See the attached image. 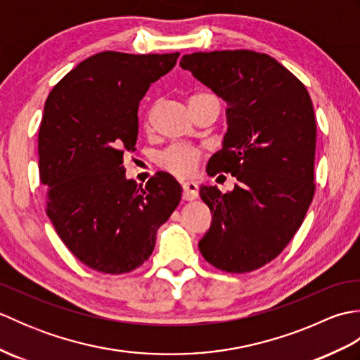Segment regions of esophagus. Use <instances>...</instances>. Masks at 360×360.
Wrapping results in <instances>:
<instances>
[{
	"mask_svg": "<svg viewBox=\"0 0 360 360\" xmlns=\"http://www.w3.org/2000/svg\"><path fill=\"white\" fill-rule=\"evenodd\" d=\"M198 195H200V186H198L195 181L182 182V198H184L186 201L196 200Z\"/></svg>",
	"mask_w": 360,
	"mask_h": 360,
	"instance_id": "34e87169",
	"label": "esophagus"
}]
</instances>
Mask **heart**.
Here are the masks:
<instances>
[{"mask_svg":"<svg viewBox=\"0 0 360 360\" xmlns=\"http://www.w3.org/2000/svg\"><path fill=\"white\" fill-rule=\"evenodd\" d=\"M200 151L196 148L186 147V145H173V147L160 153L158 156V164L162 167L165 172L172 174L188 176L196 170L198 162H200Z\"/></svg>","mask_w":360,"mask_h":360,"instance_id":"1","label":"heart"}]
</instances>
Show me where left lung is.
<instances>
[{
	"mask_svg": "<svg viewBox=\"0 0 360 360\" xmlns=\"http://www.w3.org/2000/svg\"><path fill=\"white\" fill-rule=\"evenodd\" d=\"M181 68L227 103L223 148L207 173L238 184L221 193L201 186L213 213L200 250L221 271L243 274L288 246L314 196L316 117L307 88L267 53L248 49L193 52Z\"/></svg>",
	"mask_w": 360,
	"mask_h": 360,
	"instance_id": "left-lung-1",
	"label": "left lung"
}]
</instances>
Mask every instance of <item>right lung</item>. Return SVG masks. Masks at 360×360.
Masks as SVG:
<instances>
[{"label": "right lung", "instance_id": "right-lung-1", "mask_svg": "<svg viewBox=\"0 0 360 360\" xmlns=\"http://www.w3.org/2000/svg\"><path fill=\"white\" fill-rule=\"evenodd\" d=\"M178 57L98 52L68 72L44 103L38 156L49 187L46 212L66 248L91 269L139 267L181 201L172 174L158 172L142 187L125 178L124 167V153L136 150L139 102Z\"/></svg>", "mask_w": 360, "mask_h": 360}]
</instances>
